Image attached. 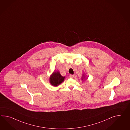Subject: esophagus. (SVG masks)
Listing matches in <instances>:
<instances>
[{
	"mask_svg": "<svg viewBox=\"0 0 130 130\" xmlns=\"http://www.w3.org/2000/svg\"><path fill=\"white\" fill-rule=\"evenodd\" d=\"M69 77H70V78H73V77H74V75H72V74H70V75H69Z\"/></svg>",
	"mask_w": 130,
	"mask_h": 130,
	"instance_id": "obj_1",
	"label": "esophagus"
}]
</instances>
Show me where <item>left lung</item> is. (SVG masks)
I'll return each mask as SVG.
<instances>
[{
	"label": "left lung",
	"mask_w": 130,
	"mask_h": 130,
	"mask_svg": "<svg viewBox=\"0 0 130 130\" xmlns=\"http://www.w3.org/2000/svg\"><path fill=\"white\" fill-rule=\"evenodd\" d=\"M83 76H84V77H85V76H84V74H83ZM82 80H83V78H82Z\"/></svg>",
	"instance_id": "obj_1"
}]
</instances>
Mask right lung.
Here are the masks:
<instances>
[{
    "label": "right lung",
    "instance_id": "obj_1",
    "mask_svg": "<svg viewBox=\"0 0 130 130\" xmlns=\"http://www.w3.org/2000/svg\"><path fill=\"white\" fill-rule=\"evenodd\" d=\"M65 77L62 76L59 72H53L50 77V82L51 85L57 86L63 82Z\"/></svg>",
    "mask_w": 130,
    "mask_h": 130
}]
</instances>
